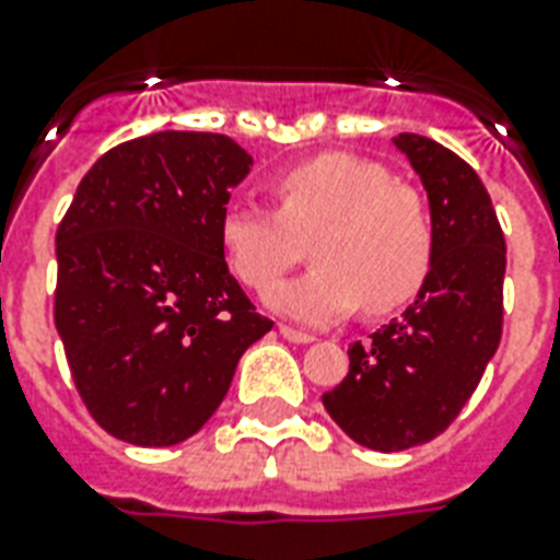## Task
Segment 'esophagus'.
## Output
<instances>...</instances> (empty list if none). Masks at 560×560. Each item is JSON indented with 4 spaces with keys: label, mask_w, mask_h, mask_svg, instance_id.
Masks as SVG:
<instances>
[{
    "label": "esophagus",
    "mask_w": 560,
    "mask_h": 560,
    "mask_svg": "<svg viewBox=\"0 0 560 560\" xmlns=\"http://www.w3.org/2000/svg\"><path fill=\"white\" fill-rule=\"evenodd\" d=\"M279 334L284 337V340L299 342V346H307V342H314V334L299 331V328H290V325H279Z\"/></svg>",
    "instance_id": "1"
}]
</instances>
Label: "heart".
I'll return each mask as SVG.
<instances>
[{
  "mask_svg": "<svg viewBox=\"0 0 560 560\" xmlns=\"http://www.w3.org/2000/svg\"><path fill=\"white\" fill-rule=\"evenodd\" d=\"M276 211L232 202L220 214V249L237 279L269 288L315 237L317 267L267 290V305L305 325L349 316L366 299L369 311H392L416 296L435 253L424 197L395 183L369 160L323 153L279 171L270 183Z\"/></svg>",
  "mask_w": 560,
  "mask_h": 560,
  "instance_id": "obj_1",
  "label": "heart"
}]
</instances>
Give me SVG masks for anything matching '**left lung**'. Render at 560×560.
Listing matches in <instances>:
<instances>
[{"mask_svg": "<svg viewBox=\"0 0 560 560\" xmlns=\"http://www.w3.org/2000/svg\"><path fill=\"white\" fill-rule=\"evenodd\" d=\"M427 188L435 253L416 302L351 342L349 374L323 404L342 433L392 453L444 433L503 337L505 237L482 179L444 144L392 139Z\"/></svg>", "mask_w": 560, "mask_h": 560, "instance_id": "obj_1", "label": "left lung"}]
</instances>
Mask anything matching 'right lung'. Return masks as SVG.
I'll use <instances>...</instances> for the list:
<instances>
[{
	"instance_id": "obj_1",
	"label": "right lung",
	"mask_w": 560,
	"mask_h": 560,
	"mask_svg": "<svg viewBox=\"0 0 560 560\" xmlns=\"http://www.w3.org/2000/svg\"><path fill=\"white\" fill-rule=\"evenodd\" d=\"M249 165L223 133L139 136L86 171L57 226V334L90 416L121 442H186L272 328L218 235Z\"/></svg>"
}]
</instances>
